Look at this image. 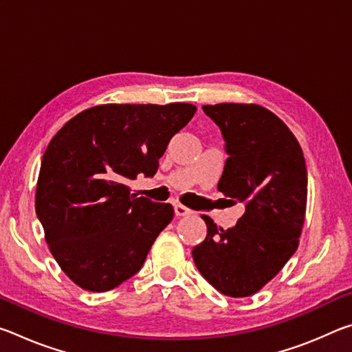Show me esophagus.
Returning <instances> with one entry per match:
<instances>
[{
    "label": "esophagus",
    "instance_id": "1",
    "mask_svg": "<svg viewBox=\"0 0 352 352\" xmlns=\"http://www.w3.org/2000/svg\"><path fill=\"white\" fill-rule=\"evenodd\" d=\"M174 210H175L177 216H190V214H192V211H190L188 206H184V205H182V204H177V205L174 206Z\"/></svg>",
    "mask_w": 352,
    "mask_h": 352
}]
</instances>
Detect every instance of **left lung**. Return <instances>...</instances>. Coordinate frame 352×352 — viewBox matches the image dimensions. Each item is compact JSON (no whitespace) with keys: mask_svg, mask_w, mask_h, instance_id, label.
<instances>
[{"mask_svg":"<svg viewBox=\"0 0 352 352\" xmlns=\"http://www.w3.org/2000/svg\"><path fill=\"white\" fill-rule=\"evenodd\" d=\"M204 111L222 130L230 155L217 189L245 212L228 230L201 216L208 234L192 258L220 294L250 296L296 252L306 219V162L295 135L264 107L223 102Z\"/></svg>","mask_w":352,"mask_h":352,"instance_id":"obj_1","label":"left lung"}]
</instances>
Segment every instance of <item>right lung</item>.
Wrapping results in <instances>:
<instances>
[{
    "label": "right lung",
    "instance_id": "right-lung-1",
    "mask_svg": "<svg viewBox=\"0 0 352 352\" xmlns=\"http://www.w3.org/2000/svg\"><path fill=\"white\" fill-rule=\"evenodd\" d=\"M197 107L104 104L58 130L41 160L35 211L50 252L74 284L107 292L133 276L174 208L130 194L152 177L172 136Z\"/></svg>",
    "mask_w": 352,
    "mask_h": 352
}]
</instances>
